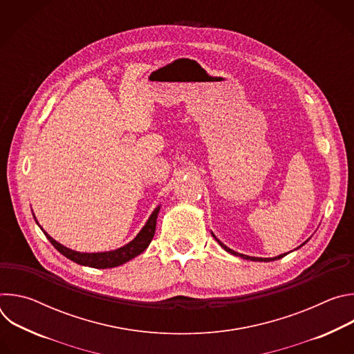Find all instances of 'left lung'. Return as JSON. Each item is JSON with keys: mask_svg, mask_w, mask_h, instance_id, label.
I'll list each match as a JSON object with an SVG mask.
<instances>
[{"mask_svg": "<svg viewBox=\"0 0 354 354\" xmlns=\"http://www.w3.org/2000/svg\"><path fill=\"white\" fill-rule=\"evenodd\" d=\"M212 235L216 238V241L221 245V248L224 249V250H227L228 254H231V255H234V257H239V258H242V259H246V261H254V262H272V261H277V259H281L283 257H286L287 254H283V255H279V257H274V258H255V257H248V255H242V254H238V252H235V250H232V249H230L227 245H224L213 232H212ZM310 241V238L306 241V242H302L299 246H297L295 249H299L302 245H306L307 242Z\"/></svg>", "mask_w": 354, "mask_h": 354, "instance_id": "1", "label": "left lung"}]
</instances>
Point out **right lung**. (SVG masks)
<instances>
[{
    "mask_svg": "<svg viewBox=\"0 0 354 354\" xmlns=\"http://www.w3.org/2000/svg\"><path fill=\"white\" fill-rule=\"evenodd\" d=\"M161 205L157 206L154 209V212L151 213V216L148 217L147 223L144 224V227L140 230V232L134 236V239H131L129 243L113 249V250H106V252H77L73 250L64 245H62L60 242H57L56 239H53L37 223L35 214V221L36 224L40 227V230L44 232V235L47 236V239L52 242V245L60 252L62 255H64L67 259L82 265V266H88V268H93V269H109V268H116L120 266L131 259H134L136 257H138L140 254L148 248L149 242L153 241L154 234H156V225H157V217L160 213Z\"/></svg>",
    "mask_w": 354,
    "mask_h": 354,
    "instance_id": "add662e5",
    "label": "right lung"
}]
</instances>
